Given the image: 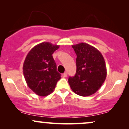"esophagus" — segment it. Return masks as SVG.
<instances>
[{"mask_svg": "<svg viewBox=\"0 0 129 129\" xmlns=\"http://www.w3.org/2000/svg\"><path fill=\"white\" fill-rule=\"evenodd\" d=\"M63 77H65V78H66V77L67 76V72H65V73L63 74Z\"/></svg>", "mask_w": 129, "mask_h": 129, "instance_id": "1", "label": "esophagus"}]
</instances>
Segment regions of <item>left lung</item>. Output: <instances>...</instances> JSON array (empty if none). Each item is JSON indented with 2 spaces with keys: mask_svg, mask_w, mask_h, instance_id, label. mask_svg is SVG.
I'll list each match as a JSON object with an SVG mask.
<instances>
[{
  "mask_svg": "<svg viewBox=\"0 0 129 129\" xmlns=\"http://www.w3.org/2000/svg\"><path fill=\"white\" fill-rule=\"evenodd\" d=\"M76 53V73L69 83L76 94L87 96L94 94L106 80L107 69L103 55L95 47L79 43L72 45Z\"/></svg>",
  "mask_w": 129,
  "mask_h": 129,
  "instance_id": "8db88e82",
  "label": "left lung"
}]
</instances>
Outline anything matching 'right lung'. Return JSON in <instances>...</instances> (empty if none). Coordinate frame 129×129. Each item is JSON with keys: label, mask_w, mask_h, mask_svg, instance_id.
<instances>
[{"label": "right lung", "mask_w": 129, "mask_h": 129, "mask_svg": "<svg viewBox=\"0 0 129 129\" xmlns=\"http://www.w3.org/2000/svg\"><path fill=\"white\" fill-rule=\"evenodd\" d=\"M59 47L50 42L38 44L29 51L23 62V76L28 86L41 96L52 93L61 78L52 56Z\"/></svg>", "instance_id": "obj_1"}]
</instances>
